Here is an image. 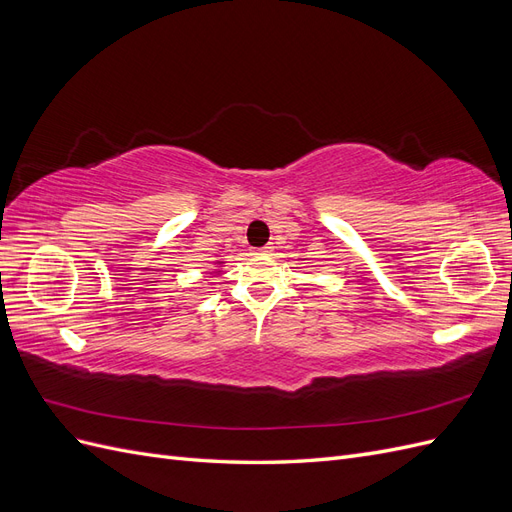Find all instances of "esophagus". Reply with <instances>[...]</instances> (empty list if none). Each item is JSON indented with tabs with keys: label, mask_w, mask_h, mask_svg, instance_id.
I'll list each match as a JSON object with an SVG mask.
<instances>
[{
	"label": "esophagus",
	"mask_w": 512,
	"mask_h": 512,
	"mask_svg": "<svg viewBox=\"0 0 512 512\" xmlns=\"http://www.w3.org/2000/svg\"><path fill=\"white\" fill-rule=\"evenodd\" d=\"M273 252V245L269 243V245H265V247H258L256 250V254H271Z\"/></svg>",
	"instance_id": "1"
}]
</instances>
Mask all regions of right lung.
<instances>
[{"mask_svg":"<svg viewBox=\"0 0 512 512\" xmlns=\"http://www.w3.org/2000/svg\"><path fill=\"white\" fill-rule=\"evenodd\" d=\"M215 265H218V269H220V267H222V265H224V262H222V260H218V262H215ZM218 269H213V271H215V273H220V271H218Z\"/></svg>","mask_w":512,"mask_h":512,"instance_id":"add662e5","label":"right lung"}]
</instances>
